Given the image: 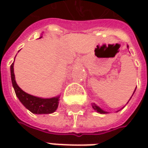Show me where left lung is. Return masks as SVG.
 <instances>
[{
  "instance_id": "1",
  "label": "left lung",
  "mask_w": 148,
  "mask_h": 148,
  "mask_svg": "<svg viewBox=\"0 0 148 148\" xmlns=\"http://www.w3.org/2000/svg\"><path fill=\"white\" fill-rule=\"evenodd\" d=\"M135 90H136V89H135ZM134 91H135V90H134ZM92 107H93V109H94L95 110H96L97 112L100 113V114H105V113H106L105 111L102 110H101V109H100L99 107H98V106L95 105V104H94V103L92 104Z\"/></svg>"
}]
</instances>
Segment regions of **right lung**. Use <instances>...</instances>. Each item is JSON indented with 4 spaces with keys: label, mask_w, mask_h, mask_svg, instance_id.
<instances>
[{
    "label": "right lung",
    "mask_w": 148,
    "mask_h": 148,
    "mask_svg": "<svg viewBox=\"0 0 148 148\" xmlns=\"http://www.w3.org/2000/svg\"><path fill=\"white\" fill-rule=\"evenodd\" d=\"M10 74L15 95L26 109L34 114H51L57 110L59 103L58 96L50 99H42L27 94L18 86L14 79V62L10 65Z\"/></svg>",
    "instance_id": "obj_1"
}]
</instances>
